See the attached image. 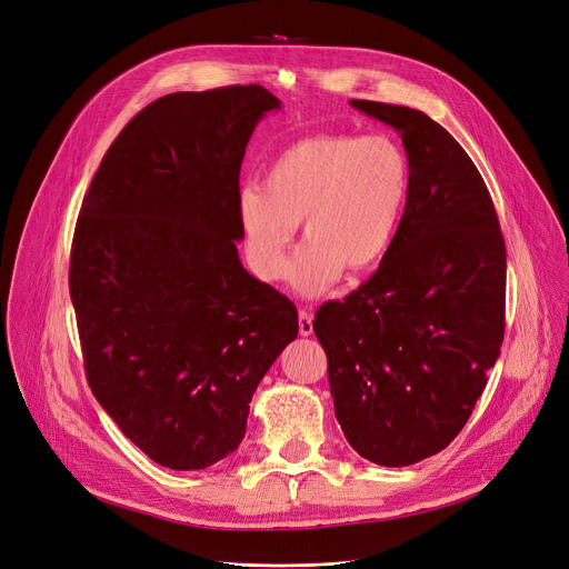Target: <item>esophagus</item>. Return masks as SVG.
<instances>
[{"label":"esophagus","instance_id":"34e87169","mask_svg":"<svg viewBox=\"0 0 569 569\" xmlns=\"http://www.w3.org/2000/svg\"><path fill=\"white\" fill-rule=\"evenodd\" d=\"M311 321H313L311 311H307V309L298 311V332H300V337H309L313 332V323Z\"/></svg>","mask_w":569,"mask_h":569}]
</instances>
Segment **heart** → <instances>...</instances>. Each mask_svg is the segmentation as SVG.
Here are the masks:
<instances>
[{"label":"heart","mask_w":569,"mask_h":569,"mask_svg":"<svg viewBox=\"0 0 569 569\" xmlns=\"http://www.w3.org/2000/svg\"><path fill=\"white\" fill-rule=\"evenodd\" d=\"M409 192V160L387 136L326 133L284 147L264 184L237 194V221L250 271L278 280L298 223L305 243L289 269L296 291L317 296L343 269L361 273L385 258Z\"/></svg>","instance_id":"1"}]
</instances>
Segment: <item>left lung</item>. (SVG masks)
I'll list each match as a JSON object with an SVG mask.
<instances>
[{"label": "left lung", "instance_id": "8db88e82", "mask_svg": "<svg viewBox=\"0 0 569 569\" xmlns=\"http://www.w3.org/2000/svg\"><path fill=\"white\" fill-rule=\"evenodd\" d=\"M400 133L409 192L377 269L313 319L337 420L363 459L400 468L446 450L503 341L507 246L463 147L416 108L350 101Z\"/></svg>", "mask_w": 569, "mask_h": 569}]
</instances>
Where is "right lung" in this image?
<instances>
[{
  "label": "right lung",
  "mask_w": 569,
  "mask_h": 569,
  "mask_svg": "<svg viewBox=\"0 0 569 569\" xmlns=\"http://www.w3.org/2000/svg\"><path fill=\"white\" fill-rule=\"evenodd\" d=\"M262 86L173 92L110 144L70 258L88 385L126 438L171 470L237 450L262 377L298 335L296 305L239 262V169Z\"/></svg>",
  "instance_id": "right-lung-1"
}]
</instances>
